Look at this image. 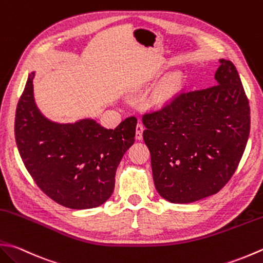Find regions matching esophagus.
Masks as SVG:
<instances>
[{
    "label": "esophagus",
    "mask_w": 263,
    "mask_h": 263,
    "mask_svg": "<svg viewBox=\"0 0 263 263\" xmlns=\"http://www.w3.org/2000/svg\"><path fill=\"white\" fill-rule=\"evenodd\" d=\"M143 130H145V127H143V125L141 124V123H138L137 127H136V138L138 139V140H141V139H142V132H143Z\"/></svg>",
    "instance_id": "obj_1"
}]
</instances>
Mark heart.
Wrapping results in <instances>:
<instances>
[{
  "instance_id": "b5f03b06",
  "label": "heart",
  "mask_w": 263,
  "mask_h": 263,
  "mask_svg": "<svg viewBox=\"0 0 263 263\" xmlns=\"http://www.w3.org/2000/svg\"><path fill=\"white\" fill-rule=\"evenodd\" d=\"M183 75L179 71H173V73L168 74L154 92L152 101L158 106L166 104L179 93L183 85Z\"/></svg>"
}]
</instances>
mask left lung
I'll return each mask as SVG.
<instances>
[{
  "mask_svg": "<svg viewBox=\"0 0 263 263\" xmlns=\"http://www.w3.org/2000/svg\"><path fill=\"white\" fill-rule=\"evenodd\" d=\"M219 63L217 84L180 92L161 109L142 116L154 183L171 203H193L220 192L248 143L249 99L235 65Z\"/></svg>",
  "mask_w": 263,
  "mask_h": 263,
  "instance_id": "1",
  "label": "left lung"
}]
</instances>
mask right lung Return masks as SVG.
I'll return each instance as SVG.
<instances>
[{
  "instance_id": "right-lung-1",
  "label": "right lung",
  "mask_w": 263,
  "mask_h": 263,
  "mask_svg": "<svg viewBox=\"0 0 263 263\" xmlns=\"http://www.w3.org/2000/svg\"><path fill=\"white\" fill-rule=\"evenodd\" d=\"M29 74L17 105L14 138L18 151L39 188L63 206L97 208L111 196L115 174L125 152L135 143L137 117L116 128L95 120L58 124L41 114Z\"/></svg>"
}]
</instances>
